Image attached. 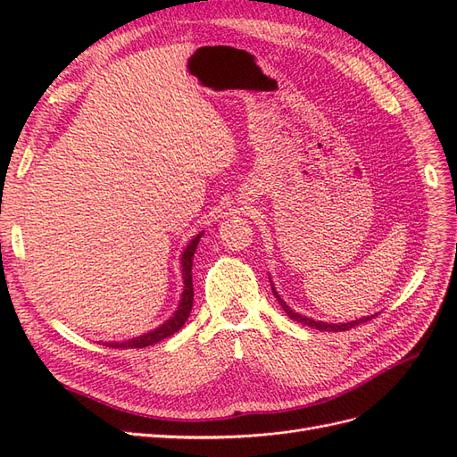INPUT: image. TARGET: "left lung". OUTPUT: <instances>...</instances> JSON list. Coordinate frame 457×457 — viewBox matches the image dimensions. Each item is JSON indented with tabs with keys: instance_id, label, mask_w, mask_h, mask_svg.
I'll use <instances>...</instances> for the list:
<instances>
[{
	"instance_id": "8db88e82",
	"label": "left lung",
	"mask_w": 457,
	"mask_h": 457,
	"mask_svg": "<svg viewBox=\"0 0 457 457\" xmlns=\"http://www.w3.org/2000/svg\"><path fill=\"white\" fill-rule=\"evenodd\" d=\"M272 292H274V287H272ZM274 295H276V299H278V303L282 305V309H284V312L292 318V320H295V322H301V324H307V326H311V328H316V329H320V331H347V329H351V328H354V326H358V324H364V322H368V320H371L373 316H368V318H361V320H354V322H347V324H326V322H316V320H311V318H307V316H301V314H297V312H294L292 309H289L286 303L280 299V295L274 292Z\"/></svg>"
}]
</instances>
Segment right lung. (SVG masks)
Masks as SVG:
<instances>
[{
  "label": "right lung",
  "mask_w": 457,
  "mask_h": 457,
  "mask_svg": "<svg viewBox=\"0 0 457 457\" xmlns=\"http://www.w3.org/2000/svg\"><path fill=\"white\" fill-rule=\"evenodd\" d=\"M200 237L202 234H198V237L192 240L188 244V247L183 253V278H185V292H183V299H181V305H179V309L175 311L173 318H170L168 322L162 324L160 328H156L154 331H150V334H145L141 337L137 339H131V341H126V343H104L108 345V347H114V349H143V347H148V345H154L165 337L173 336L175 331L181 329L187 322V318L192 311V301H195V287H192V257H195V252H196V245L200 242Z\"/></svg>",
  "instance_id": "right-lung-1"
}]
</instances>
